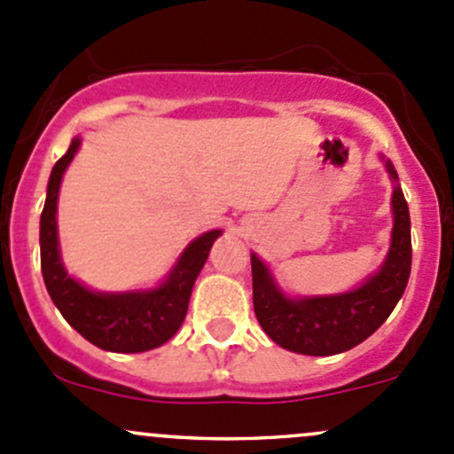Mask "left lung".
Returning a JSON list of instances; mask_svg holds the SVG:
<instances>
[{"instance_id":"1","label":"left lung","mask_w":454,"mask_h":454,"mask_svg":"<svg viewBox=\"0 0 454 454\" xmlns=\"http://www.w3.org/2000/svg\"><path fill=\"white\" fill-rule=\"evenodd\" d=\"M382 162L393 182L391 246L382 265L358 287L340 294L290 296L281 290L270 265L250 253L256 320L283 349L303 356H333L354 349L388 318L404 294L413 254L409 204L391 160L382 155Z\"/></svg>"}]
</instances>
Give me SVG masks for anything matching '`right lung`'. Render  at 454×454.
<instances>
[{"label":"right lung","instance_id":"1","mask_svg":"<svg viewBox=\"0 0 454 454\" xmlns=\"http://www.w3.org/2000/svg\"><path fill=\"white\" fill-rule=\"evenodd\" d=\"M81 146L76 136L70 149L52 167L48 193L39 223L41 272L45 290L63 318L91 345L114 354H140L155 349L176 336L184 323L195 278L208 259L215 239L222 231H208L195 237L177 256L162 283L146 290L98 292L90 290L79 278L67 274L59 248L57 201L63 173L67 171Z\"/></svg>","mask_w":454,"mask_h":454}]
</instances>
